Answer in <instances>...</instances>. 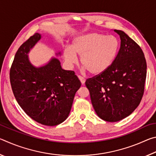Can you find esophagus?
<instances>
[{
	"mask_svg": "<svg viewBox=\"0 0 156 156\" xmlns=\"http://www.w3.org/2000/svg\"><path fill=\"white\" fill-rule=\"evenodd\" d=\"M78 78H79V80H80L82 84H84V83H85V79H84V78H83V76H78Z\"/></svg>",
	"mask_w": 156,
	"mask_h": 156,
	"instance_id": "esophagus-1",
	"label": "esophagus"
}]
</instances>
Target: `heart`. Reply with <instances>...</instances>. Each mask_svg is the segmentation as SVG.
<instances>
[{"mask_svg": "<svg viewBox=\"0 0 156 156\" xmlns=\"http://www.w3.org/2000/svg\"><path fill=\"white\" fill-rule=\"evenodd\" d=\"M119 49V41L112 35L91 32L73 38L71 49L64 50L65 60L69 65L80 63L84 69L93 75L100 74L109 68L115 59Z\"/></svg>", "mask_w": 156, "mask_h": 156, "instance_id": "obj_1", "label": "heart"}]
</instances>
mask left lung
<instances>
[{"label": "left lung", "mask_w": 156, "mask_h": 156, "mask_svg": "<svg viewBox=\"0 0 156 156\" xmlns=\"http://www.w3.org/2000/svg\"><path fill=\"white\" fill-rule=\"evenodd\" d=\"M120 47L106 71L85 82L97 115L107 122L129 116L140 102L147 77V62L138 44L121 30Z\"/></svg>", "instance_id": "8db88e82"}]
</instances>
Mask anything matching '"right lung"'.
I'll return each mask as SVG.
<instances>
[{"label": "right lung", "instance_id": "right-lung-1", "mask_svg": "<svg viewBox=\"0 0 156 156\" xmlns=\"http://www.w3.org/2000/svg\"><path fill=\"white\" fill-rule=\"evenodd\" d=\"M41 39L40 34H34L18 49L10 69V83L27 115L43 125L55 126L67 119L81 83L73 71L62 69L56 58L41 67L31 64L28 53Z\"/></svg>", "mask_w": 156, "mask_h": 156}]
</instances>
